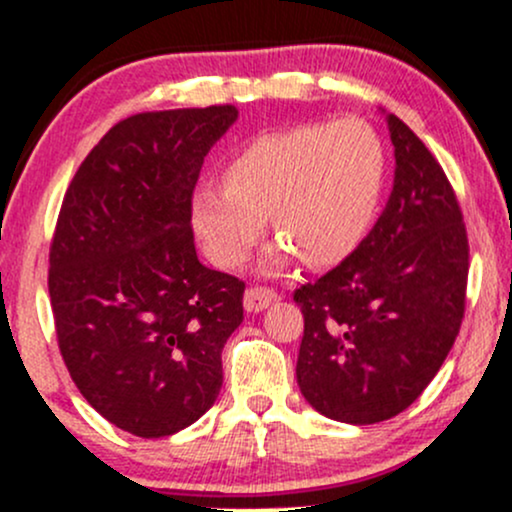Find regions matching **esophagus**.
<instances>
[{
  "instance_id": "34e87169",
  "label": "esophagus",
  "mask_w": 512,
  "mask_h": 512,
  "mask_svg": "<svg viewBox=\"0 0 512 512\" xmlns=\"http://www.w3.org/2000/svg\"><path fill=\"white\" fill-rule=\"evenodd\" d=\"M279 301V294L274 289H267V286H250V289L245 291V311L250 313H260L265 311V308L272 306V303Z\"/></svg>"
}]
</instances>
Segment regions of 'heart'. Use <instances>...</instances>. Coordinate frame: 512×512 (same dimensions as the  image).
<instances>
[{
    "instance_id": "heart-1",
    "label": "heart",
    "mask_w": 512,
    "mask_h": 512,
    "mask_svg": "<svg viewBox=\"0 0 512 512\" xmlns=\"http://www.w3.org/2000/svg\"><path fill=\"white\" fill-rule=\"evenodd\" d=\"M386 187V148L372 123L345 116L265 133L230 157L223 182L206 179L189 196V223L206 257L240 267L267 228L282 235L265 269L294 257L325 269L367 240Z\"/></svg>"
}]
</instances>
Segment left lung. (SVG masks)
Listing matches in <instances>:
<instances>
[{"instance_id": "obj_1", "label": "left lung", "mask_w": 512, "mask_h": 512, "mask_svg": "<svg viewBox=\"0 0 512 512\" xmlns=\"http://www.w3.org/2000/svg\"><path fill=\"white\" fill-rule=\"evenodd\" d=\"M396 172L359 250L294 291L296 379L320 415L372 425L406 411L440 372L464 318L469 243L452 184L411 128L386 114Z\"/></svg>"}]
</instances>
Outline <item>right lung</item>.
Returning a JSON list of instances; mask_svg holds the SVG:
<instances>
[{"mask_svg": "<svg viewBox=\"0 0 512 512\" xmlns=\"http://www.w3.org/2000/svg\"><path fill=\"white\" fill-rule=\"evenodd\" d=\"M235 119L230 104L123 119L65 192L48 269L60 355L89 406L136 437L209 411L243 323L245 284L201 265L189 223L204 157Z\"/></svg>", "mask_w": 512, "mask_h": 512, "instance_id": "right-lung-1", "label": "right lung"}]
</instances>
